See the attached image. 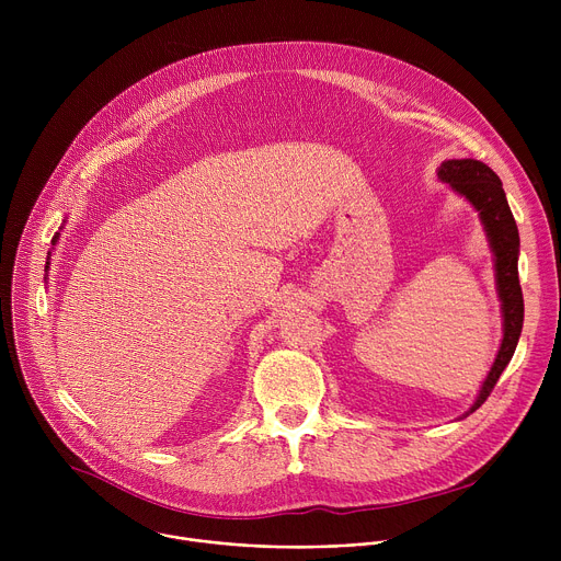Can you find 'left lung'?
<instances>
[{"label":"left lung","mask_w":561,"mask_h":561,"mask_svg":"<svg viewBox=\"0 0 561 561\" xmlns=\"http://www.w3.org/2000/svg\"><path fill=\"white\" fill-rule=\"evenodd\" d=\"M439 180L448 182L459 195H463L482 215L486 234L495 253V271H497V288L502 297L504 312V340L497 353V359L479 390L477 402L470 413L482 407L489 394L493 392L500 375L508 366L524 324V297L517 275V255H519V232L511 206L506 202V193L502 188L500 178L477 159H448L439 167Z\"/></svg>","instance_id":"left-lung-1"}]
</instances>
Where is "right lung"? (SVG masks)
Returning <instances> with one entry per match:
<instances>
[{"mask_svg": "<svg viewBox=\"0 0 561 561\" xmlns=\"http://www.w3.org/2000/svg\"><path fill=\"white\" fill-rule=\"evenodd\" d=\"M53 242H55V237H53ZM46 264H48V262H46ZM46 268H48V266H46Z\"/></svg>", "mask_w": 561, "mask_h": 561, "instance_id": "add662e5", "label": "right lung"}]
</instances>
